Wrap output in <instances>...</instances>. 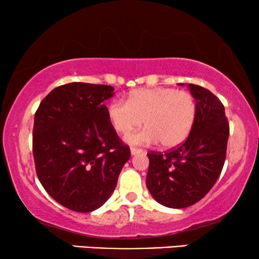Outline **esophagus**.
Masks as SVG:
<instances>
[{"label":"esophagus","mask_w":259,"mask_h":259,"mask_svg":"<svg viewBox=\"0 0 259 259\" xmlns=\"http://www.w3.org/2000/svg\"><path fill=\"white\" fill-rule=\"evenodd\" d=\"M130 153H132V156H136V154L142 153V150H141V148L132 147V148H130Z\"/></svg>","instance_id":"34e87169"}]
</instances>
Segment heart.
<instances>
[{
  "instance_id": "heart-1",
  "label": "heart",
  "mask_w": 259,
  "mask_h": 259,
  "mask_svg": "<svg viewBox=\"0 0 259 259\" xmlns=\"http://www.w3.org/2000/svg\"><path fill=\"white\" fill-rule=\"evenodd\" d=\"M196 100L190 92L173 88L139 89L127 102L115 100L107 107V117L117 133L126 134L141 125V132L127 134L132 145L159 144L164 148L179 146L191 133L196 119Z\"/></svg>"
}]
</instances>
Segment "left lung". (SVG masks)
Returning a JSON list of instances; mask_svg holds the SVG:
<instances>
[{"mask_svg":"<svg viewBox=\"0 0 259 259\" xmlns=\"http://www.w3.org/2000/svg\"><path fill=\"white\" fill-rule=\"evenodd\" d=\"M187 88L197 106L190 135L167 153H147L148 191L158 203L178 209L192 206L209 192L222 173L229 139L221 100L202 86L189 84Z\"/></svg>","mask_w":259,"mask_h":259,"instance_id":"8db88e82","label":"left lung"}]
</instances>
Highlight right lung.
Listing matches in <instances>:
<instances>
[{"label": "right lung", "mask_w": 259, "mask_h": 259, "mask_svg": "<svg viewBox=\"0 0 259 259\" xmlns=\"http://www.w3.org/2000/svg\"><path fill=\"white\" fill-rule=\"evenodd\" d=\"M113 91L109 85L69 82L50 92L35 113L32 152L38 180L68 209L88 213L105 204L130 158L103 103Z\"/></svg>", "instance_id": "right-lung-1"}]
</instances>
